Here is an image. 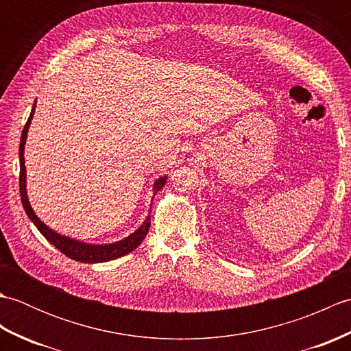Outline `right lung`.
I'll return each instance as SVG.
<instances>
[{
  "label": "right lung",
  "instance_id": "add662e5",
  "mask_svg": "<svg viewBox=\"0 0 351 351\" xmlns=\"http://www.w3.org/2000/svg\"><path fill=\"white\" fill-rule=\"evenodd\" d=\"M34 114V107L32 110V114H29L27 123L24 125V131H22L21 136V145H19V164H21V170H19V191H21V200H22V206L27 213V215L32 220L36 228L40 230V234L47 238V240L54 244L56 247L64 253L66 256H69L71 259H75L78 263H107V261L121 258L126 253L132 252L134 249H137L140 243L143 241V238L149 232V228H151V215L145 220L143 225H141L136 232L131 234L130 237H126L125 240L117 241L113 244H106V245H95V244H86V243H80L77 240H71L68 237H63L60 234L51 230L47 225L39 220V217L34 214L33 208L29 206L28 197H27V191H25V164H24V146H25V138H27V132H28V126L32 123V119ZM164 184H166V176L160 178L158 181L155 182L154 190L155 193L160 191Z\"/></svg>",
  "mask_w": 351,
  "mask_h": 351
}]
</instances>
